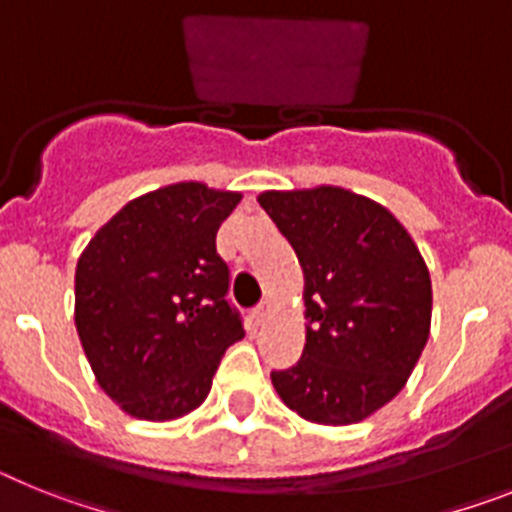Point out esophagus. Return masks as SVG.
Listing matches in <instances>:
<instances>
[{"instance_id": "esophagus-1", "label": "esophagus", "mask_w": 512, "mask_h": 512, "mask_svg": "<svg viewBox=\"0 0 512 512\" xmlns=\"http://www.w3.org/2000/svg\"><path fill=\"white\" fill-rule=\"evenodd\" d=\"M268 317H270V304H268V301H262V304H257L255 309H252V319H255L257 324H262Z\"/></svg>"}]
</instances>
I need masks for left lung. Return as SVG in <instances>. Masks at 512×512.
<instances>
[{"instance_id":"1","label":"left lung","mask_w":512,"mask_h":512,"mask_svg":"<svg viewBox=\"0 0 512 512\" xmlns=\"http://www.w3.org/2000/svg\"><path fill=\"white\" fill-rule=\"evenodd\" d=\"M304 268L306 345L273 371L286 407L353 425L397 397L430 332L433 291L420 250L384 206L342 188L262 193Z\"/></svg>"}]
</instances>
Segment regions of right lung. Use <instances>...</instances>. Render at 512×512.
<instances>
[{
  "mask_svg": "<svg viewBox=\"0 0 512 512\" xmlns=\"http://www.w3.org/2000/svg\"><path fill=\"white\" fill-rule=\"evenodd\" d=\"M239 193L177 182L146 193L90 239L77 262L74 322L97 384L139 420L164 422L208 397L244 337L216 231Z\"/></svg>",
  "mask_w": 512,
  "mask_h": 512,
  "instance_id": "right-lung-1",
  "label": "right lung"
}]
</instances>
